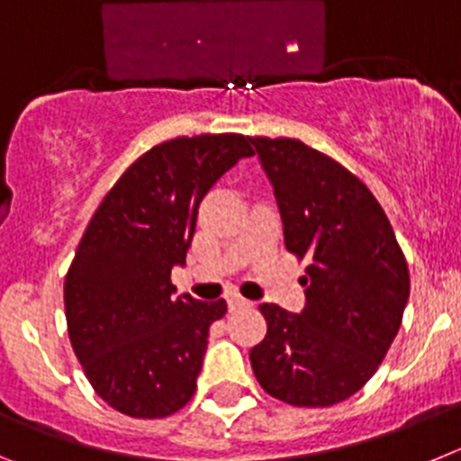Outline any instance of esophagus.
Wrapping results in <instances>:
<instances>
[{
	"label": "esophagus",
	"mask_w": 461,
	"mask_h": 461,
	"mask_svg": "<svg viewBox=\"0 0 461 461\" xmlns=\"http://www.w3.org/2000/svg\"><path fill=\"white\" fill-rule=\"evenodd\" d=\"M227 303H230V308H248V305H252L248 298H243L240 294H236V292L227 294Z\"/></svg>",
	"instance_id": "34e87169"
}]
</instances>
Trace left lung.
Returning a JSON list of instances; mask_svg holds the SVG:
<instances>
[{
	"instance_id": "8db88e82",
	"label": "left lung",
	"mask_w": 461,
	"mask_h": 461,
	"mask_svg": "<svg viewBox=\"0 0 461 461\" xmlns=\"http://www.w3.org/2000/svg\"><path fill=\"white\" fill-rule=\"evenodd\" d=\"M273 185L285 246L308 257L305 308L259 305L267 338L250 349L257 381L294 406L358 393L391 349L409 301V268L367 185L317 149L250 138Z\"/></svg>"
}]
</instances>
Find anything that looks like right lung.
<instances>
[{
	"label": "right lung",
	"mask_w": 461,
	"mask_h": 461,
	"mask_svg": "<svg viewBox=\"0 0 461 461\" xmlns=\"http://www.w3.org/2000/svg\"><path fill=\"white\" fill-rule=\"evenodd\" d=\"M243 135L176 138L149 149L112 185L66 273L68 338L98 397L132 418H165L193 397L222 301L174 296L197 209L252 156Z\"/></svg>",
	"instance_id": "right-lung-1"
}]
</instances>
